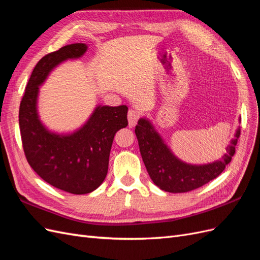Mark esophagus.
Wrapping results in <instances>:
<instances>
[{"label":"esophagus","instance_id":"obj_1","mask_svg":"<svg viewBox=\"0 0 260 260\" xmlns=\"http://www.w3.org/2000/svg\"><path fill=\"white\" fill-rule=\"evenodd\" d=\"M140 117V113L136 109H130L128 112V121H129V127H135L137 124Z\"/></svg>","mask_w":260,"mask_h":260}]
</instances>
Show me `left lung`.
<instances>
[{"label": "left lung", "mask_w": 260, "mask_h": 260, "mask_svg": "<svg viewBox=\"0 0 260 260\" xmlns=\"http://www.w3.org/2000/svg\"><path fill=\"white\" fill-rule=\"evenodd\" d=\"M135 131L149 177L160 190L169 193L190 192L217 178L231 161L241 132L239 127L221 158L192 165L178 158L147 118H140Z\"/></svg>", "instance_id": "8db88e82"}]
</instances>
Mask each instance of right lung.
<instances>
[{
  "label": "right lung",
  "instance_id": "1",
  "mask_svg": "<svg viewBox=\"0 0 260 260\" xmlns=\"http://www.w3.org/2000/svg\"><path fill=\"white\" fill-rule=\"evenodd\" d=\"M85 43L62 46L39 60L19 107V128L26 158L45 182L72 194H88L103 183L109 153L118 130L128 125V107L96 105L80 128L58 133L50 130L38 113L40 86L53 69L68 59L82 57Z\"/></svg>",
  "mask_w": 260,
  "mask_h": 260
}]
</instances>
